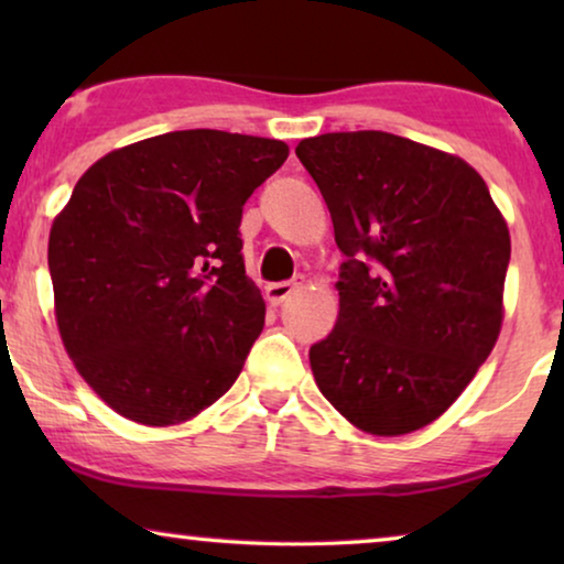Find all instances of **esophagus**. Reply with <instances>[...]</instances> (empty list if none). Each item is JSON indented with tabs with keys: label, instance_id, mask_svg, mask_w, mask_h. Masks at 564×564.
Instances as JSON below:
<instances>
[{
	"label": "esophagus",
	"instance_id": "34e87169",
	"mask_svg": "<svg viewBox=\"0 0 564 564\" xmlns=\"http://www.w3.org/2000/svg\"><path fill=\"white\" fill-rule=\"evenodd\" d=\"M300 288H303V276H297V280H292V282H274V284H269L264 292H267L269 303L282 305L284 300H288L292 292H297Z\"/></svg>",
	"mask_w": 564,
	"mask_h": 564
}]
</instances>
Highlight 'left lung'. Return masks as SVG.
<instances>
[{
	"label": "left lung",
	"mask_w": 564,
	"mask_h": 564,
	"mask_svg": "<svg viewBox=\"0 0 564 564\" xmlns=\"http://www.w3.org/2000/svg\"><path fill=\"white\" fill-rule=\"evenodd\" d=\"M346 261L338 321L311 346L351 426L403 436L457 400L503 326L506 218L465 159L382 130L297 143Z\"/></svg>",
	"instance_id": "obj_1"
}]
</instances>
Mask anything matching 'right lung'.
I'll list each match as a JSON object with an SVG mask.
<instances>
[{
	"instance_id": "right-lung-1",
	"label": "right lung",
	"mask_w": 564,
	"mask_h": 564,
	"mask_svg": "<svg viewBox=\"0 0 564 564\" xmlns=\"http://www.w3.org/2000/svg\"><path fill=\"white\" fill-rule=\"evenodd\" d=\"M288 143L174 130L76 182L48 238L53 311L84 382L122 419L176 426L226 395L264 328L246 276V199Z\"/></svg>"
}]
</instances>
